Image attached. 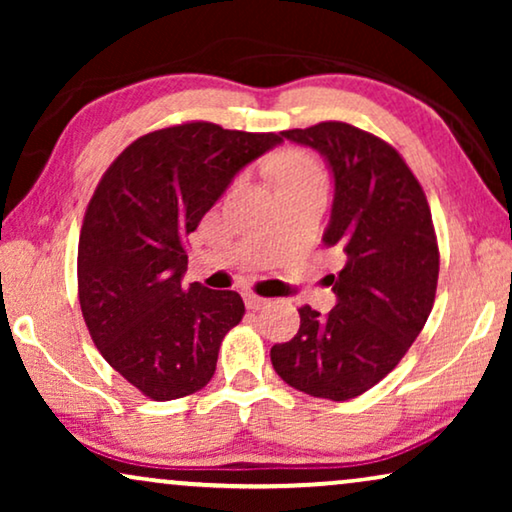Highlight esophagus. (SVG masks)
I'll return each instance as SVG.
<instances>
[{"label": "esophagus", "mask_w": 512, "mask_h": 512, "mask_svg": "<svg viewBox=\"0 0 512 512\" xmlns=\"http://www.w3.org/2000/svg\"><path fill=\"white\" fill-rule=\"evenodd\" d=\"M244 303H247L249 310L256 312V310H263V307H268L270 300L256 296V293H247V296H244Z\"/></svg>", "instance_id": "esophagus-1"}]
</instances>
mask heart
<instances>
[{
	"label": "heart",
	"mask_w": 512,
	"mask_h": 512,
	"mask_svg": "<svg viewBox=\"0 0 512 512\" xmlns=\"http://www.w3.org/2000/svg\"><path fill=\"white\" fill-rule=\"evenodd\" d=\"M277 181L286 179H321L319 165L305 153H286L275 165Z\"/></svg>",
	"instance_id": "obj_1"
}]
</instances>
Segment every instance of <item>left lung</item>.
I'll use <instances>...</instances> for the list:
<instances>
[{
  "mask_svg": "<svg viewBox=\"0 0 512 512\" xmlns=\"http://www.w3.org/2000/svg\"><path fill=\"white\" fill-rule=\"evenodd\" d=\"M282 137L312 146L335 179L324 244L345 254L331 275L338 305L298 310L300 328L270 349L272 368L293 389L347 401L398 366L429 319L440 254L431 209L401 153L349 123L324 121Z\"/></svg>",
  "mask_w": 512,
  "mask_h": 512,
  "instance_id": "1",
  "label": "left lung"
}]
</instances>
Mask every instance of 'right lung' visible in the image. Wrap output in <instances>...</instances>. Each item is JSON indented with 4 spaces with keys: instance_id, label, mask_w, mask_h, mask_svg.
I'll list each match as a JSON object with an SVG mask.
<instances>
[{
    "instance_id": "obj_1",
    "label": "right lung",
    "mask_w": 512,
    "mask_h": 512,
    "mask_svg": "<svg viewBox=\"0 0 512 512\" xmlns=\"http://www.w3.org/2000/svg\"><path fill=\"white\" fill-rule=\"evenodd\" d=\"M277 144V132L207 121L153 130L125 146L88 202L76 261L83 321L109 366L153 401L205 387L244 317L240 293L181 284L186 240L235 174Z\"/></svg>"
}]
</instances>
